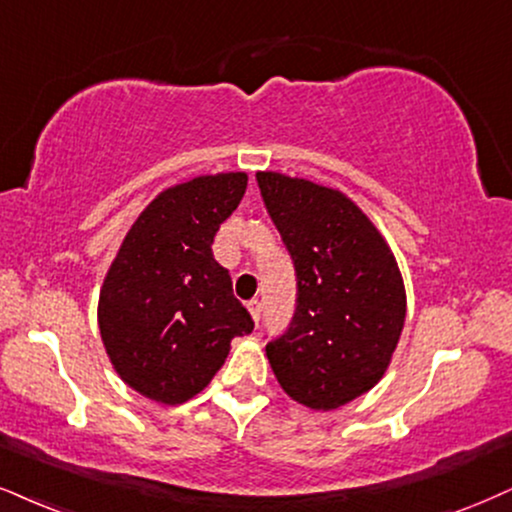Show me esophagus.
<instances>
[{
    "mask_svg": "<svg viewBox=\"0 0 512 512\" xmlns=\"http://www.w3.org/2000/svg\"><path fill=\"white\" fill-rule=\"evenodd\" d=\"M246 308H249V313H251V318H254V323H258V320H261V311H263L261 301H258V299H251L249 304H246Z\"/></svg>",
    "mask_w": 512,
    "mask_h": 512,
    "instance_id": "obj_1",
    "label": "esophagus"
}]
</instances>
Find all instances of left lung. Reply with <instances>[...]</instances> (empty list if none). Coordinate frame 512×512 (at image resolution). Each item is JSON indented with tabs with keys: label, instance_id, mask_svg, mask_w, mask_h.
<instances>
[{
	"label": "left lung",
	"instance_id": "obj_1",
	"mask_svg": "<svg viewBox=\"0 0 512 512\" xmlns=\"http://www.w3.org/2000/svg\"><path fill=\"white\" fill-rule=\"evenodd\" d=\"M263 204L294 263L296 306L266 353L280 387L334 410L375 387L406 320L403 280L368 216L337 189L256 173Z\"/></svg>",
	"mask_w": 512,
	"mask_h": 512
}]
</instances>
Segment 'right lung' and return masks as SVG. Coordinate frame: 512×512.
Instances as JSON below:
<instances>
[{"label": "right lung", "instance_id": "add662e5", "mask_svg": "<svg viewBox=\"0 0 512 512\" xmlns=\"http://www.w3.org/2000/svg\"><path fill=\"white\" fill-rule=\"evenodd\" d=\"M246 192L244 173L201 175L161 192L123 239L99 296L113 368L147 399L182 403L254 332L211 244Z\"/></svg>", "mask_w": 512, "mask_h": 512}]
</instances>
